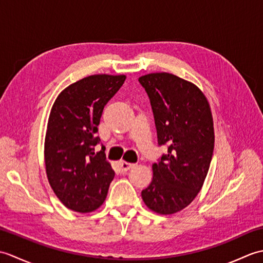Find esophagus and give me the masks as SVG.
I'll use <instances>...</instances> for the list:
<instances>
[{
	"mask_svg": "<svg viewBox=\"0 0 263 263\" xmlns=\"http://www.w3.org/2000/svg\"><path fill=\"white\" fill-rule=\"evenodd\" d=\"M135 166V164H130V163H126V161H120V168L122 172H126L130 168H132V167Z\"/></svg>",
	"mask_w": 263,
	"mask_h": 263,
	"instance_id": "34e87169",
	"label": "esophagus"
}]
</instances>
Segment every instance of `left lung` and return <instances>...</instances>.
<instances>
[{"label": "left lung", "mask_w": 263, "mask_h": 263, "mask_svg": "<svg viewBox=\"0 0 263 263\" xmlns=\"http://www.w3.org/2000/svg\"><path fill=\"white\" fill-rule=\"evenodd\" d=\"M139 82L150 99L158 144L167 146L141 197L150 210L172 215L192 202L208 174L215 144L210 106L197 86L174 74L150 73Z\"/></svg>", "instance_id": "obj_1"}]
</instances>
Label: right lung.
<instances>
[{"mask_svg": "<svg viewBox=\"0 0 263 263\" xmlns=\"http://www.w3.org/2000/svg\"><path fill=\"white\" fill-rule=\"evenodd\" d=\"M125 76L93 74L61 92L49 114L45 166L54 193L66 208L81 214L98 209L115 173L105 150L96 152L103 109L119 91Z\"/></svg>", "mask_w": 263, "mask_h": 263, "instance_id": "1", "label": "right lung"}]
</instances>
